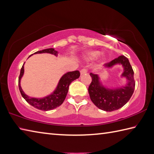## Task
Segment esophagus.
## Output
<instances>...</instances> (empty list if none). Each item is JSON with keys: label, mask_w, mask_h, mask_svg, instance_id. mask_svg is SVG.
I'll return each instance as SVG.
<instances>
[{"label": "esophagus", "mask_w": 154, "mask_h": 154, "mask_svg": "<svg viewBox=\"0 0 154 154\" xmlns=\"http://www.w3.org/2000/svg\"><path fill=\"white\" fill-rule=\"evenodd\" d=\"M87 70L86 69H81V70L80 73H81V75H82L86 74V73H87Z\"/></svg>", "instance_id": "1"}]
</instances>
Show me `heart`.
Masks as SVG:
<instances>
[{
    "mask_svg": "<svg viewBox=\"0 0 154 154\" xmlns=\"http://www.w3.org/2000/svg\"><path fill=\"white\" fill-rule=\"evenodd\" d=\"M100 54V52L99 51H96V50H92V51H89L86 53L85 54V57L87 60H94L99 56V55ZM103 60H104V57H102Z\"/></svg>",
    "mask_w": 154,
    "mask_h": 154,
    "instance_id": "obj_1",
    "label": "heart"
}]
</instances>
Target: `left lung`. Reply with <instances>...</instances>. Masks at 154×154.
<instances>
[{
  "mask_svg": "<svg viewBox=\"0 0 154 154\" xmlns=\"http://www.w3.org/2000/svg\"><path fill=\"white\" fill-rule=\"evenodd\" d=\"M116 65H121L123 67L121 77H125L127 81V83L124 86L110 89L102 84L99 75L90 73L92 81L88 91L91 100L99 109L106 112L118 110L125 105L131 98L135 89L134 71L128 59L124 55H120L106 63L104 67L110 69Z\"/></svg>",
  "mask_w": 154,
  "mask_h": 154,
  "instance_id": "1",
  "label": "left lung"
}]
</instances>
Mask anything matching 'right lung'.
<instances>
[{
	"label": "right lung",
	"instance_id": "obj_1",
	"mask_svg": "<svg viewBox=\"0 0 154 154\" xmlns=\"http://www.w3.org/2000/svg\"><path fill=\"white\" fill-rule=\"evenodd\" d=\"M43 53H48L50 54H53L55 56H57L58 52L55 51L54 48H49L45 49L41 51H38L35 52V54H43ZM33 54H32V55ZM31 55L29 56L30 57ZM23 64L22 67L20 70V74L18 78V87L20 91L22 94V97L26 100V102L39 110L48 111L53 110L55 108L60 106L61 104L63 103V101L67 96L68 93L69 87L72 81L78 79L80 76V73L79 71H70L65 73L63 76L61 77L58 82L57 85L55 88V89L53 93H51L49 95L43 97V98H34L31 97L27 95L23 91L21 85H20V81L24 73V67Z\"/></svg>",
	"mask_w": 154,
	"mask_h": 154
}]
</instances>
